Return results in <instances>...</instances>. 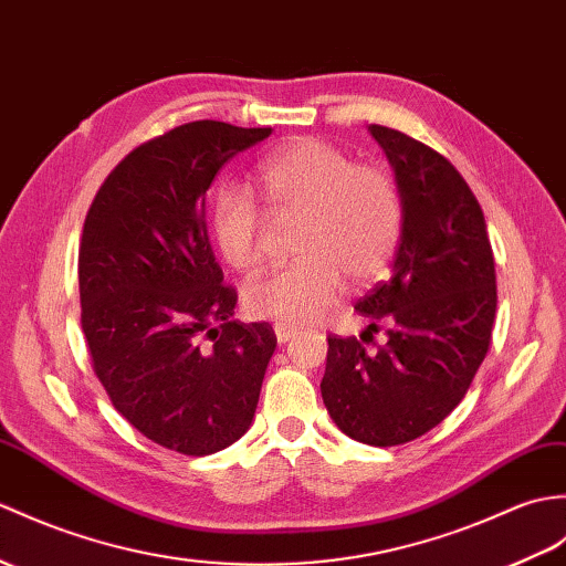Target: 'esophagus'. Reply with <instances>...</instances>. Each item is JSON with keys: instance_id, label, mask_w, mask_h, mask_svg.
I'll return each instance as SVG.
<instances>
[{"instance_id": "esophagus-1", "label": "esophagus", "mask_w": 566, "mask_h": 566, "mask_svg": "<svg viewBox=\"0 0 566 566\" xmlns=\"http://www.w3.org/2000/svg\"><path fill=\"white\" fill-rule=\"evenodd\" d=\"M274 335H277V343L284 345L289 339H294L298 335V331L294 325H286V323H274Z\"/></svg>"}]
</instances>
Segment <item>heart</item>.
Masks as SVG:
<instances>
[{"instance_id": "b5f03b06", "label": "heart", "mask_w": 566, "mask_h": 566, "mask_svg": "<svg viewBox=\"0 0 566 566\" xmlns=\"http://www.w3.org/2000/svg\"><path fill=\"white\" fill-rule=\"evenodd\" d=\"M258 186L277 214L301 217L294 265L251 280L245 308L286 325L331 311L339 289L378 277L398 251L402 195L378 166L354 164L335 144L298 137L258 166ZM209 229L223 260L253 270L262 260V217L243 188L221 186L209 202Z\"/></svg>"}]
</instances>
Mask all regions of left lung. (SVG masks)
<instances>
[{
	"mask_svg": "<svg viewBox=\"0 0 566 566\" xmlns=\"http://www.w3.org/2000/svg\"><path fill=\"white\" fill-rule=\"evenodd\" d=\"M402 195V233L386 282L354 306L388 339L327 337L321 380L333 422L354 441L398 446L441 424L490 349L496 274L488 223L455 166L398 129L371 125Z\"/></svg>",
	"mask_w": 566,
	"mask_h": 566,
	"instance_id": "left-lung-1",
	"label": "left lung"
}]
</instances>
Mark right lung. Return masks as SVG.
Segmentation results:
<instances>
[{
	"instance_id": "right-lung-1",
	"label": "right lung",
	"mask_w": 566,
	"mask_h": 566,
	"mask_svg": "<svg viewBox=\"0 0 566 566\" xmlns=\"http://www.w3.org/2000/svg\"><path fill=\"white\" fill-rule=\"evenodd\" d=\"M270 127L197 120L113 168L78 248L82 331L113 407L164 449L209 455L251 427L277 335L233 321L205 223L219 168Z\"/></svg>"
}]
</instances>
